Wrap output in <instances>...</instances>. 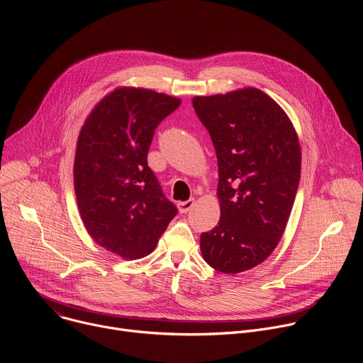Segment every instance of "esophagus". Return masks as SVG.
<instances>
[{
	"label": "esophagus",
	"mask_w": 363,
	"mask_h": 363,
	"mask_svg": "<svg viewBox=\"0 0 363 363\" xmlns=\"http://www.w3.org/2000/svg\"><path fill=\"white\" fill-rule=\"evenodd\" d=\"M194 205H195V199H188V201H184V202L178 203V210H179L181 214H185L192 208Z\"/></svg>",
	"instance_id": "34e87169"
}]
</instances>
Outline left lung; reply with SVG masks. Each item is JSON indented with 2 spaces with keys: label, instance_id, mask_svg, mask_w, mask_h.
Here are the masks:
<instances>
[{
  "label": "left lung",
  "instance_id": "obj_1",
  "mask_svg": "<svg viewBox=\"0 0 363 363\" xmlns=\"http://www.w3.org/2000/svg\"><path fill=\"white\" fill-rule=\"evenodd\" d=\"M192 105L210 132L220 175L221 216L201 234V254L217 272L241 273L263 263L283 237L300 181L298 136L260 89L195 96Z\"/></svg>",
  "mask_w": 363,
  "mask_h": 363
}]
</instances>
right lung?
Masks as SVG:
<instances>
[{
  "label": "right lung",
  "instance_id": "add662e5",
  "mask_svg": "<svg viewBox=\"0 0 363 363\" xmlns=\"http://www.w3.org/2000/svg\"><path fill=\"white\" fill-rule=\"evenodd\" d=\"M179 105L164 93L118 87L82 126L73 172L79 213L93 241L125 260L150 254L178 213L146 157L155 129Z\"/></svg>",
  "mask_w": 363,
  "mask_h": 363
}]
</instances>
